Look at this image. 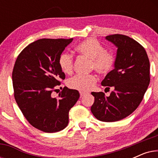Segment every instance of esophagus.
Masks as SVG:
<instances>
[{"instance_id": "1", "label": "esophagus", "mask_w": 158, "mask_h": 158, "mask_svg": "<svg viewBox=\"0 0 158 158\" xmlns=\"http://www.w3.org/2000/svg\"><path fill=\"white\" fill-rule=\"evenodd\" d=\"M87 94H86V93H84V92H80V95H81V97H83V96H85V95H86Z\"/></svg>"}]
</instances>
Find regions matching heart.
I'll return each instance as SVG.
<instances>
[{
  "instance_id": "1",
  "label": "heart",
  "mask_w": 158,
  "mask_h": 158,
  "mask_svg": "<svg viewBox=\"0 0 158 158\" xmlns=\"http://www.w3.org/2000/svg\"><path fill=\"white\" fill-rule=\"evenodd\" d=\"M76 50L91 60L90 69L101 75H106L113 70L116 64V56L111 51L105 50L104 47L95 39H88L79 43ZM60 68L65 74L73 72V57L71 54L62 52L59 57ZM97 82V77L94 74L87 75H76L68 80L69 88L82 92L92 89Z\"/></svg>"
}]
</instances>
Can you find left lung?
Returning a JSON list of instances; mask_svg holds the SVG:
<instances>
[{"label": "left lung", "instance_id": "8db88e82", "mask_svg": "<svg viewBox=\"0 0 158 158\" xmlns=\"http://www.w3.org/2000/svg\"><path fill=\"white\" fill-rule=\"evenodd\" d=\"M106 39L117 47L114 69L101 82L106 89L114 88L109 96L92 92L91 112L101 122H117L135 111L143 99L150 81V61L145 49L128 36L112 34Z\"/></svg>", "mask_w": 158, "mask_h": 158}]
</instances>
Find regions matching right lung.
<instances>
[{
	"mask_svg": "<svg viewBox=\"0 0 158 158\" xmlns=\"http://www.w3.org/2000/svg\"><path fill=\"white\" fill-rule=\"evenodd\" d=\"M73 40H38L26 47L15 62V100L29 124L44 132H57L68 126L69 111L80 97L77 90L67 87L58 98L52 96L56 86L65 78L58 60Z\"/></svg>",
	"mask_w": 158,
	"mask_h": 158,
	"instance_id": "add662e5",
	"label": "right lung"
}]
</instances>
